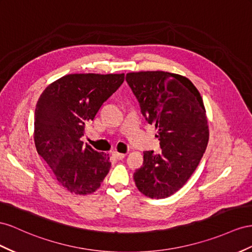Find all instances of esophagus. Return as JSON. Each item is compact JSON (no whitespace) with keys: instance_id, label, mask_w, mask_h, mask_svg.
<instances>
[{"instance_id":"esophagus-1","label":"esophagus","mask_w":252,"mask_h":252,"mask_svg":"<svg viewBox=\"0 0 252 252\" xmlns=\"http://www.w3.org/2000/svg\"><path fill=\"white\" fill-rule=\"evenodd\" d=\"M112 155H113V157L118 160H122L126 157L125 154H121V153H117V152H114Z\"/></svg>"}]
</instances>
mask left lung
Segmentation results:
<instances>
[{
  "label": "left lung",
  "mask_w": 252,
  "mask_h": 252,
  "mask_svg": "<svg viewBox=\"0 0 252 252\" xmlns=\"http://www.w3.org/2000/svg\"><path fill=\"white\" fill-rule=\"evenodd\" d=\"M143 117L157 128L162 153L146 151L133 174L139 191L151 198H166L195 172L209 141L202 97L187 77L163 71L126 74Z\"/></svg>",
  "instance_id": "left-lung-1"
}]
</instances>
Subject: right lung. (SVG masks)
I'll list each match as a JSON object with an SVG mask.
<instances>
[{
	"label": "right lung",
	"mask_w": 252,
	"mask_h": 252,
	"mask_svg": "<svg viewBox=\"0 0 252 252\" xmlns=\"http://www.w3.org/2000/svg\"><path fill=\"white\" fill-rule=\"evenodd\" d=\"M124 81V74H70L40 95L35 110L37 152L61 186L71 193L91 194L109 172L108 155L85 145L87 122Z\"/></svg>",
	"instance_id": "add662e5"
}]
</instances>
